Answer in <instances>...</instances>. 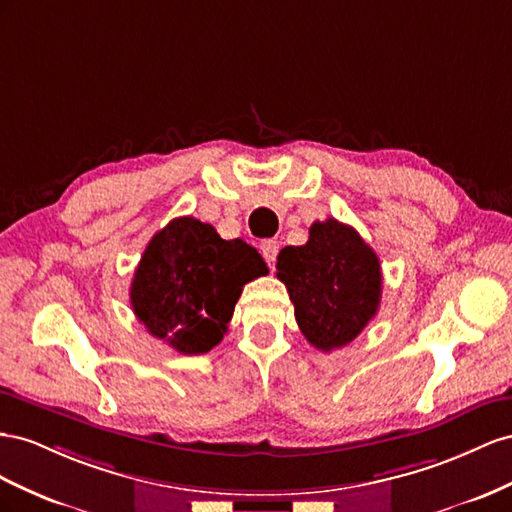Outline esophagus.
Returning <instances> with one entry per match:
<instances>
[{"label": "esophagus", "mask_w": 512, "mask_h": 512, "mask_svg": "<svg viewBox=\"0 0 512 512\" xmlns=\"http://www.w3.org/2000/svg\"><path fill=\"white\" fill-rule=\"evenodd\" d=\"M259 251L264 255V259L268 261V266H274L276 255H279V242L276 240H264L259 244Z\"/></svg>", "instance_id": "esophagus-1"}]
</instances>
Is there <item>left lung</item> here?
Here are the masks:
<instances>
[{
    "label": "left lung",
    "mask_w": 512,
    "mask_h": 512,
    "mask_svg": "<svg viewBox=\"0 0 512 512\" xmlns=\"http://www.w3.org/2000/svg\"><path fill=\"white\" fill-rule=\"evenodd\" d=\"M276 276L294 302L304 339L319 352L352 343L382 300V266L375 251L337 218L313 223L306 244L285 246L276 259Z\"/></svg>",
    "instance_id": "1"
}]
</instances>
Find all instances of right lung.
I'll use <instances>...</instances> for the list:
<instances>
[{"label": "right lung", "mask_w": 512, "mask_h": 512, "mask_svg": "<svg viewBox=\"0 0 512 512\" xmlns=\"http://www.w3.org/2000/svg\"><path fill=\"white\" fill-rule=\"evenodd\" d=\"M268 274L266 261L244 240H223L193 216L160 229L135 270L130 306L156 339L186 356L223 341L242 287Z\"/></svg>", "instance_id": "obj_1"}]
</instances>
